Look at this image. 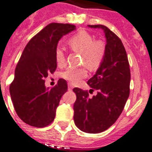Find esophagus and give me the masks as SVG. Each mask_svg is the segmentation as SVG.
Returning a JSON list of instances; mask_svg holds the SVG:
<instances>
[{
    "instance_id": "1",
    "label": "esophagus",
    "mask_w": 152,
    "mask_h": 152,
    "mask_svg": "<svg viewBox=\"0 0 152 152\" xmlns=\"http://www.w3.org/2000/svg\"><path fill=\"white\" fill-rule=\"evenodd\" d=\"M68 88H69V90H72V88H73V87H72V85H71L70 83H69V85H68Z\"/></svg>"
}]
</instances>
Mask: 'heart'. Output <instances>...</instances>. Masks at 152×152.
<instances>
[{
  "label": "heart",
  "instance_id": "b5f03b06",
  "mask_svg": "<svg viewBox=\"0 0 152 152\" xmlns=\"http://www.w3.org/2000/svg\"><path fill=\"white\" fill-rule=\"evenodd\" d=\"M70 48L75 52L82 55V63L88 68L93 69L97 68L103 59L105 54V46L102 42L95 41L90 34L81 31L69 41ZM56 61L59 65L64 62V54L61 49L56 51ZM61 77L71 83H76L87 76V70L84 68L68 69L61 73Z\"/></svg>",
  "mask_w": 152,
  "mask_h": 152
}]
</instances>
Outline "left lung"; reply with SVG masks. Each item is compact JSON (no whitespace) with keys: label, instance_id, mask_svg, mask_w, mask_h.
<instances>
[{"label":"left lung","instance_id":"1","mask_svg":"<svg viewBox=\"0 0 152 152\" xmlns=\"http://www.w3.org/2000/svg\"><path fill=\"white\" fill-rule=\"evenodd\" d=\"M88 26L103 31L106 42L105 54L95 74L88 81L90 91L96 90L97 95L89 98L88 91L73 88L76 95L73 119L81 131L99 133L109 129L121 115L129 96L131 76L121 39L106 26Z\"/></svg>","mask_w":152,"mask_h":152}]
</instances>
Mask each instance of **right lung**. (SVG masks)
<instances>
[{"label": "right lung", "instance_id": "1", "mask_svg": "<svg viewBox=\"0 0 152 152\" xmlns=\"http://www.w3.org/2000/svg\"><path fill=\"white\" fill-rule=\"evenodd\" d=\"M74 30V25L50 23L30 40L23 51L9 92L17 115L27 125L42 128L54 120L68 85L66 80L60 79L57 85L46 88L44 80L57 69L55 54L59 40Z\"/></svg>", "mask_w": 152, "mask_h": 152}]
</instances>
